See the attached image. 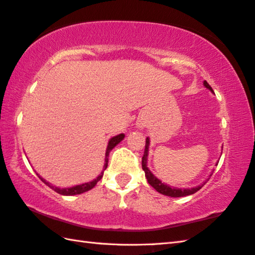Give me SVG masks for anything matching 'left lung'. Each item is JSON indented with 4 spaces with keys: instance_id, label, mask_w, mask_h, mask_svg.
Instances as JSON below:
<instances>
[{
    "instance_id": "8db88e82",
    "label": "left lung",
    "mask_w": 255,
    "mask_h": 255,
    "mask_svg": "<svg viewBox=\"0 0 255 255\" xmlns=\"http://www.w3.org/2000/svg\"><path fill=\"white\" fill-rule=\"evenodd\" d=\"M203 85L206 86L208 89H210V91L213 93L212 88L210 85H209L206 81L203 82ZM149 143H150V140H149V138L147 137L146 139V146H144V152H143V156L141 159V166L142 169L144 171V176L147 178V181L148 183L150 184V186L154 189V190H157L159 193L164 194V196H168V197H172V198H179V197H186V196H190V194L196 193L198 190H200V189L203 187V184L206 182H203L201 186H198V187H194V188H190V189H180V188H173L168 186V184L161 182V180H159V179L153 176L152 172L149 170V168L147 167V161H148V151H149ZM219 163V161H218ZM217 163V164H218ZM212 174V173H211Z\"/></svg>"
}]
</instances>
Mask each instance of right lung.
<instances>
[{
    "instance_id": "1",
    "label": "right lung",
    "mask_w": 255,
    "mask_h": 255,
    "mask_svg": "<svg viewBox=\"0 0 255 255\" xmlns=\"http://www.w3.org/2000/svg\"><path fill=\"white\" fill-rule=\"evenodd\" d=\"M124 138H125V134H124V133H121V134H117V136L113 137V138L111 139V140L108 141V146H107V149H106V157H105V164H104L103 171H102V173L99 174V176H98L96 179H94V180L91 181V182H86V183H83V184H78V186H74V187H71V188H63V189H61V188H57V187L52 186L51 183L47 182V181L45 180V179H43L42 177H39L38 174H37V176H38V178L41 179V180H42L45 184H47V186H48L49 188H51V189H53L54 191H56V192L59 193V194H63V196H75V194H81V193H83V192H86V191L91 190V189H93L95 186H96V183L103 178L104 171L106 170V168H107V166H108L109 152H111V151L113 150V148L116 147L117 144H118L119 142H121Z\"/></svg>"
}]
</instances>
